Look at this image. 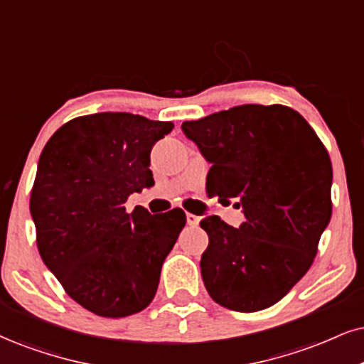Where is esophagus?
<instances>
[{"mask_svg":"<svg viewBox=\"0 0 364 364\" xmlns=\"http://www.w3.org/2000/svg\"><path fill=\"white\" fill-rule=\"evenodd\" d=\"M199 221H200L199 216H196V214L192 213H187V224H189V226H197Z\"/></svg>","mask_w":364,"mask_h":364,"instance_id":"34e87169","label":"esophagus"}]
</instances>
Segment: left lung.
<instances>
[{
	"label": "left lung",
	"instance_id": "1",
	"mask_svg": "<svg viewBox=\"0 0 364 364\" xmlns=\"http://www.w3.org/2000/svg\"><path fill=\"white\" fill-rule=\"evenodd\" d=\"M182 129L213 164L208 196L236 199L246 218L240 230L219 216L200 221L210 299L237 312L272 307L311 268L331 221L333 164L324 143L282 105L235 106L183 121Z\"/></svg>",
	"mask_w": 364,
	"mask_h": 364
}]
</instances>
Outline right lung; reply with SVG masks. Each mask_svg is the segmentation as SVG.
Returning a JSON list of instances; mask_svg holds the SVG:
<instances>
[{
    "label": "right lung",
    "mask_w": 364,
    "mask_h": 364,
    "mask_svg": "<svg viewBox=\"0 0 364 364\" xmlns=\"http://www.w3.org/2000/svg\"><path fill=\"white\" fill-rule=\"evenodd\" d=\"M172 121L132 113L79 116L43 146L30 196L37 248L65 294L101 317L133 316L150 306L161 264L186 213H127L133 192L154 186L150 151Z\"/></svg>",
    "instance_id": "1"
}]
</instances>
